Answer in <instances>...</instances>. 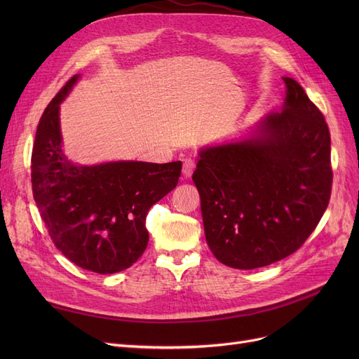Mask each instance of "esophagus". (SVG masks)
<instances>
[{"mask_svg": "<svg viewBox=\"0 0 359 359\" xmlns=\"http://www.w3.org/2000/svg\"><path fill=\"white\" fill-rule=\"evenodd\" d=\"M196 169V161L193 158H186L182 163V175L184 178H190L191 173Z\"/></svg>", "mask_w": 359, "mask_h": 359, "instance_id": "1", "label": "esophagus"}]
</instances>
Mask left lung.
I'll list each match as a JSON object with an SVG mask.
<instances>
[{
	"mask_svg": "<svg viewBox=\"0 0 359 359\" xmlns=\"http://www.w3.org/2000/svg\"><path fill=\"white\" fill-rule=\"evenodd\" d=\"M283 81V112L269 114L252 139L202 149L193 172L206 243L231 268L255 269L295 253L330 203L328 124L297 81Z\"/></svg>",
	"mask_w": 359,
	"mask_h": 359,
	"instance_id": "left-lung-1",
	"label": "left lung"
}]
</instances>
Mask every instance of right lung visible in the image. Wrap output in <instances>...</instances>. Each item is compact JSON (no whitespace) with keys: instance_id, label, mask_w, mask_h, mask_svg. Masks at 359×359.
<instances>
[{"instance_id":"obj_1","label":"right lung","mask_w":359,"mask_h":359,"mask_svg":"<svg viewBox=\"0 0 359 359\" xmlns=\"http://www.w3.org/2000/svg\"><path fill=\"white\" fill-rule=\"evenodd\" d=\"M78 76L53 97L37 126L31 154L32 194L52 243L97 274L132 266L148 245L151 206L177 187L181 161H115L79 166L61 149L60 103Z\"/></svg>"}]
</instances>
